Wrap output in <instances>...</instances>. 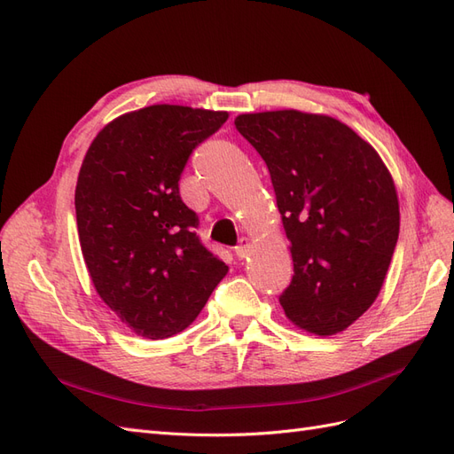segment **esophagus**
Instances as JSON below:
<instances>
[{
  "label": "esophagus",
  "instance_id": "34e87169",
  "mask_svg": "<svg viewBox=\"0 0 454 454\" xmlns=\"http://www.w3.org/2000/svg\"><path fill=\"white\" fill-rule=\"evenodd\" d=\"M237 257L239 259H246L250 255V252H252V242H250V239H246V237H242L240 239V244L237 246Z\"/></svg>",
  "mask_w": 454,
  "mask_h": 454
}]
</instances>
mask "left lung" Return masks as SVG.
I'll return each mask as SVG.
<instances>
[{"label": "left lung", "mask_w": 454, "mask_h": 454, "mask_svg": "<svg viewBox=\"0 0 454 454\" xmlns=\"http://www.w3.org/2000/svg\"><path fill=\"white\" fill-rule=\"evenodd\" d=\"M265 160L294 278L280 305L297 327L335 335L373 305L400 235V204L377 151L345 122L297 109L242 114Z\"/></svg>", "instance_id": "obj_1"}]
</instances>
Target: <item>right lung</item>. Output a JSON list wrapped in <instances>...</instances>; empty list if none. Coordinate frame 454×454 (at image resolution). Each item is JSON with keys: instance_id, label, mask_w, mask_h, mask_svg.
Masks as SVG:
<instances>
[{"instance_id": "right-lung-1", "label": "right lung", "mask_w": 454, "mask_h": 454, "mask_svg": "<svg viewBox=\"0 0 454 454\" xmlns=\"http://www.w3.org/2000/svg\"><path fill=\"white\" fill-rule=\"evenodd\" d=\"M227 112L157 104L114 119L92 140L75 187L81 252L122 324L167 339L195 322L229 267L202 246L180 197L189 155Z\"/></svg>"}]
</instances>
